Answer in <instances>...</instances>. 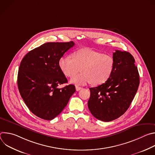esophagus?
<instances>
[{"label": "esophagus", "mask_w": 155, "mask_h": 155, "mask_svg": "<svg viewBox=\"0 0 155 155\" xmlns=\"http://www.w3.org/2000/svg\"><path fill=\"white\" fill-rule=\"evenodd\" d=\"M75 88H76V90H77V91H80V90H81L83 89L82 87L78 86H75Z\"/></svg>", "instance_id": "34e87169"}]
</instances>
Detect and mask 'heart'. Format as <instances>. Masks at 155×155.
Here are the masks:
<instances>
[{
    "label": "heart",
    "mask_w": 155,
    "mask_h": 155,
    "mask_svg": "<svg viewBox=\"0 0 155 155\" xmlns=\"http://www.w3.org/2000/svg\"><path fill=\"white\" fill-rule=\"evenodd\" d=\"M59 65L64 75L69 77L74 76L81 68L82 72L71 78L73 84H85L91 82L94 85H100L111 76L114 61L107 54L84 48L73 53L72 58H61Z\"/></svg>",
    "instance_id": "b5f03b06"
}]
</instances>
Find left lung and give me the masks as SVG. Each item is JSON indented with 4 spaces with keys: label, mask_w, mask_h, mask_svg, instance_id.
I'll return each instance as SVG.
<instances>
[{
    "label": "left lung",
    "mask_w": 155,
    "mask_h": 155,
    "mask_svg": "<svg viewBox=\"0 0 155 155\" xmlns=\"http://www.w3.org/2000/svg\"><path fill=\"white\" fill-rule=\"evenodd\" d=\"M112 74L104 83L90 87L87 106L91 114L103 121H110L123 115L129 107L139 85L135 59L129 52L113 53Z\"/></svg>",
    "instance_id": "left-lung-1"
}]
</instances>
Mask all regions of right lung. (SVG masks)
Returning <instances> with one entry per match:
<instances>
[{
    "label": "right lung",
    "mask_w": 155,
    "mask_h": 155,
    "mask_svg": "<svg viewBox=\"0 0 155 155\" xmlns=\"http://www.w3.org/2000/svg\"><path fill=\"white\" fill-rule=\"evenodd\" d=\"M74 42H48L30 51L22 59L18 74V86L26 105L37 117L51 120L67 105L75 92L68 83L59 61L73 47Z\"/></svg>",
    "instance_id": "1"
}]
</instances>
